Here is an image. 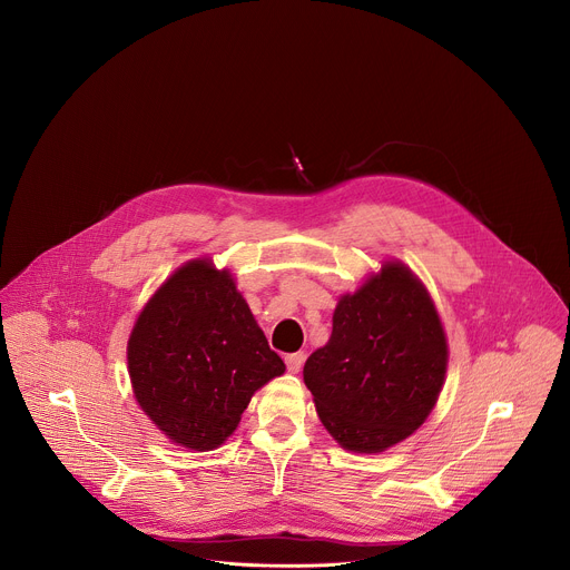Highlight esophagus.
Returning a JSON list of instances; mask_svg holds the SVG:
<instances>
[{"instance_id":"obj_1","label":"esophagus","mask_w":570,"mask_h":570,"mask_svg":"<svg viewBox=\"0 0 570 570\" xmlns=\"http://www.w3.org/2000/svg\"><path fill=\"white\" fill-rule=\"evenodd\" d=\"M286 370L291 372V374H297L299 370H302V365H304V354L302 352H295V354H286Z\"/></svg>"}]
</instances>
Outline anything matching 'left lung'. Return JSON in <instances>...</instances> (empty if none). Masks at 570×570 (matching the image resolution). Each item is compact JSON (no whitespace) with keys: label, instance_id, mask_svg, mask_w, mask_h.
Returning <instances> with one entry per match:
<instances>
[{"label":"left lung","instance_id":"left-lung-1","mask_svg":"<svg viewBox=\"0 0 570 570\" xmlns=\"http://www.w3.org/2000/svg\"><path fill=\"white\" fill-rule=\"evenodd\" d=\"M446 336L424 284L385 262L334 311L330 343L304 365L315 411L341 446L379 453L431 415L446 374Z\"/></svg>","mask_w":570,"mask_h":570}]
</instances>
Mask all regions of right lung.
I'll return each instance as SVG.
<instances>
[{
  "instance_id": "1",
  "label": "right lung",
  "mask_w": 570,
  "mask_h": 570,
  "mask_svg": "<svg viewBox=\"0 0 570 570\" xmlns=\"http://www.w3.org/2000/svg\"><path fill=\"white\" fill-rule=\"evenodd\" d=\"M229 271L209 259L178 268L139 313L128 372L141 411L171 442L212 451L253 394L284 374Z\"/></svg>"
}]
</instances>
